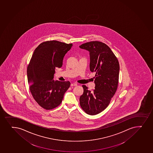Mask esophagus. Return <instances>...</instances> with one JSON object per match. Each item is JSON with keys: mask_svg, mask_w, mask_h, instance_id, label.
<instances>
[{"mask_svg": "<svg viewBox=\"0 0 153 153\" xmlns=\"http://www.w3.org/2000/svg\"><path fill=\"white\" fill-rule=\"evenodd\" d=\"M77 85V84L76 83H72L71 84V86H75Z\"/></svg>", "mask_w": 153, "mask_h": 153, "instance_id": "34e87169", "label": "esophagus"}]
</instances>
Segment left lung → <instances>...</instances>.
<instances>
[{"mask_svg":"<svg viewBox=\"0 0 153 153\" xmlns=\"http://www.w3.org/2000/svg\"><path fill=\"white\" fill-rule=\"evenodd\" d=\"M89 51L90 70L95 72V89L92 91L83 85V93L80 97L83 110L90 115L104 111L110 103L118 85L120 66L117 57L105 43L94 41L79 46Z\"/></svg>","mask_w":153,"mask_h":153,"instance_id":"obj_1","label":"left lung"}]
</instances>
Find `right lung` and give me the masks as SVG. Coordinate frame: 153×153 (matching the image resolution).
<instances>
[{
  "label": "right lung",
  "instance_id": "right-lung-1",
  "mask_svg": "<svg viewBox=\"0 0 153 153\" xmlns=\"http://www.w3.org/2000/svg\"><path fill=\"white\" fill-rule=\"evenodd\" d=\"M72 43L56 40L40 43L35 49L27 67L30 92L38 105L47 110L58 107L70 86V82L53 80L55 68H61Z\"/></svg>",
  "mask_w": 153,
  "mask_h": 153
}]
</instances>
